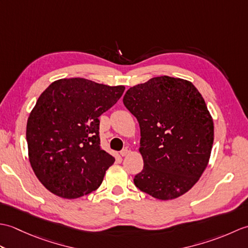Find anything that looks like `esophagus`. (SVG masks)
Segmentation results:
<instances>
[{
    "label": "esophagus",
    "mask_w": 248,
    "mask_h": 248,
    "mask_svg": "<svg viewBox=\"0 0 248 248\" xmlns=\"http://www.w3.org/2000/svg\"><path fill=\"white\" fill-rule=\"evenodd\" d=\"M129 152H130V151H129L127 148H125V149L120 151V155H121V156H127V155H129Z\"/></svg>",
    "instance_id": "esophagus-1"
}]
</instances>
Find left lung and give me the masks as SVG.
Returning <instances> with one entry per match:
<instances>
[{"label":"left lung","instance_id":"1","mask_svg":"<svg viewBox=\"0 0 248 248\" xmlns=\"http://www.w3.org/2000/svg\"><path fill=\"white\" fill-rule=\"evenodd\" d=\"M124 104L140 128L141 192L160 200L182 196L202 177L211 155L214 125L192 82L167 76L129 88Z\"/></svg>","mask_w":248,"mask_h":248}]
</instances>
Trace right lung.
Listing matches in <instances>:
<instances>
[{
  "label": "right lung",
  "mask_w": 248,
  "mask_h": 248,
  "mask_svg": "<svg viewBox=\"0 0 248 248\" xmlns=\"http://www.w3.org/2000/svg\"><path fill=\"white\" fill-rule=\"evenodd\" d=\"M124 86L83 78H61L40 94L26 124L29 160L41 184L75 199L97 189L115 157L100 147L99 117Z\"/></svg>",
  "instance_id": "obj_1"
}]
</instances>
